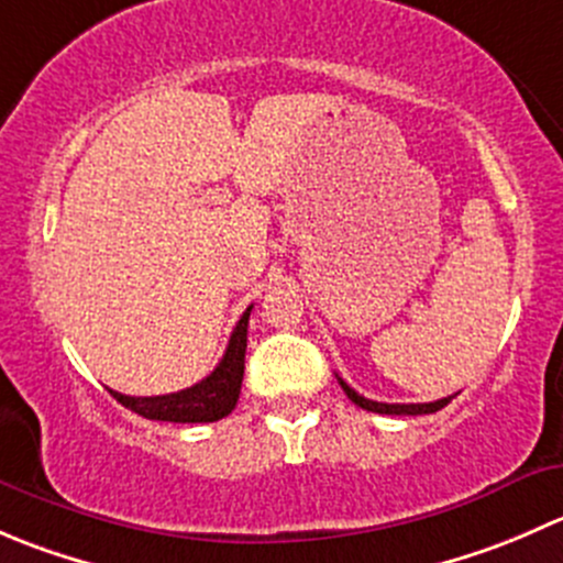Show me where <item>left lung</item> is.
Listing matches in <instances>:
<instances>
[{
	"instance_id": "1",
	"label": "left lung",
	"mask_w": 563,
	"mask_h": 563,
	"mask_svg": "<svg viewBox=\"0 0 563 563\" xmlns=\"http://www.w3.org/2000/svg\"><path fill=\"white\" fill-rule=\"evenodd\" d=\"M338 382H340V387H343L345 395H349L351 402H356V406L365 408V411L391 413V417H417V413H435L452 400V397H441V400H435V402H378V400H367V397H362L360 391L351 389L349 384H345L340 376H338Z\"/></svg>"
}]
</instances>
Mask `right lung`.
Segmentation results:
<instances>
[{"label": "right lung", "instance_id": "obj_1", "mask_svg": "<svg viewBox=\"0 0 563 563\" xmlns=\"http://www.w3.org/2000/svg\"><path fill=\"white\" fill-rule=\"evenodd\" d=\"M253 305L242 313L236 321L234 332H231L229 345H225L223 360L218 362L212 373L203 382L192 384V387L172 391V395H155V397H130L122 391L111 395L122 402L124 408L135 411L139 417L157 419V422H218V419L229 417L234 411L236 400H240L242 376H245V349H247V321Z\"/></svg>", "mask_w": 563, "mask_h": 563}]
</instances>
